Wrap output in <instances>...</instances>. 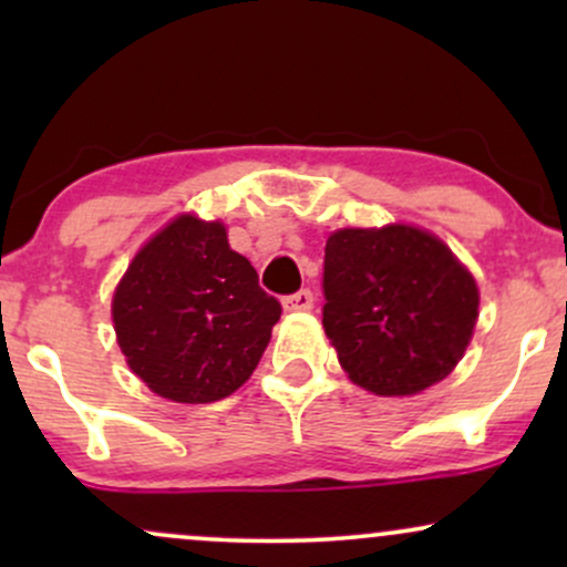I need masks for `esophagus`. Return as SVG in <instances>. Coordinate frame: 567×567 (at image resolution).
<instances>
[{"instance_id": "34e87169", "label": "esophagus", "mask_w": 567, "mask_h": 567, "mask_svg": "<svg viewBox=\"0 0 567 567\" xmlns=\"http://www.w3.org/2000/svg\"><path fill=\"white\" fill-rule=\"evenodd\" d=\"M282 306L285 311H309L315 306V296H311V290H298L292 296H285Z\"/></svg>"}]
</instances>
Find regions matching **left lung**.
<instances>
[{"label": "left lung", "instance_id": "1", "mask_svg": "<svg viewBox=\"0 0 567 567\" xmlns=\"http://www.w3.org/2000/svg\"><path fill=\"white\" fill-rule=\"evenodd\" d=\"M322 328L357 386L419 394L470 347L480 290L451 247L424 229H338L324 245Z\"/></svg>", "mask_w": 567, "mask_h": 567}]
</instances>
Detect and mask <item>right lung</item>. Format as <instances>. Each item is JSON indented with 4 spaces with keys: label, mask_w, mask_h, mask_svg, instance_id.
<instances>
[{
    "label": "right lung",
    "mask_w": 567,
    "mask_h": 567,
    "mask_svg": "<svg viewBox=\"0 0 567 567\" xmlns=\"http://www.w3.org/2000/svg\"><path fill=\"white\" fill-rule=\"evenodd\" d=\"M282 306L220 220L178 216L135 252L114 290L116 341L154 394L205 405L237 392L269 347Z\"/></svg>",
    "instance_id": "right-lung-1"
}]
</instances>
